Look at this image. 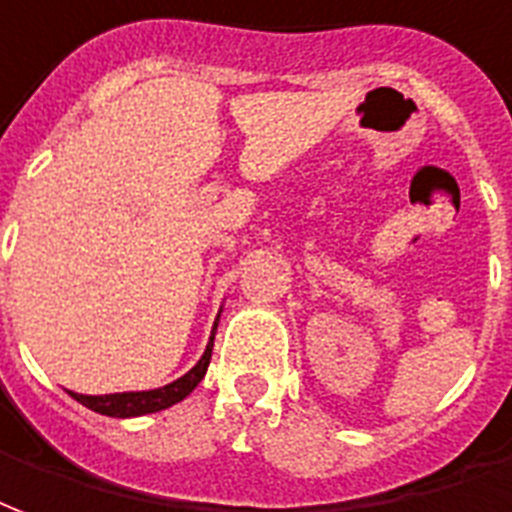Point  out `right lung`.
<instances>
[{
    "label": "right lung",
    "instance_id": "right-lung-1",
    "mask_svg": "<svg viewBox=\"0 0 512 512\" xmlns=\"http://www.w3.org/2000/svg\"><path fill=\"white\" fill-rule=\"evenodd\" d=\"M211 350H214V333L208 342L203 358L195 363V369H189L184 377L170 382L165 388L157 391H140V393H111V396H83V393H70L75 401H81L83 407L100 412V415H111V418H135V415H149V412H160L173 407L176 401L187 399L189 393L198 388V382L206 377L208 361H211Z\"/></svg>",
    "mask_w": 512,
    "mask_h": 512
}]
</instances>
